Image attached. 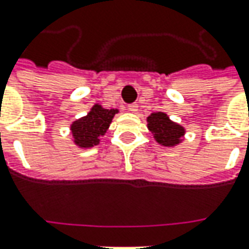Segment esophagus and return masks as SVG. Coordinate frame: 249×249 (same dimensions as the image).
<instances>
[{
  "label": "esophagus",
  "instance_id": "34e87169",
  "mask_svg": "<svg viewBox=\"0 0 249 249\" xmlns=\"http://www.w3.org/2000/svg\"><path fill=\"white\" fill-rule=\"evenodd\" d=\"M128 110L132 113H136L137 110H139V105H137V104H129V105H128Z\"/></svg>",
  "mask_w": 249,
  "mask_h": 249
}]
</instances>
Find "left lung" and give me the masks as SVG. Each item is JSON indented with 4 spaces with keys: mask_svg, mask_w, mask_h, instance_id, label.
<instances>
[{
    "mask_svg": "<svg viewBox=\"0 0 249 249\" xmlns=\"http://www.w3.org/2000/svg\"><path fill=\"white\" fill-rule=\"evenodd\" d=\"M148 129L152 132L155 140L164 147H174L182 142L185 136V128L170 120L166 113H152L147 119Z\"/></svg>",
    "mask_w": 249,
    "mask_h": 249,
    "instance_id": "8db88e82",
    "label": "left lung"
}]
</instances>
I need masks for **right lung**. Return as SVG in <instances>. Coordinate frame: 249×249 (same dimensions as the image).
<instances>
[{"label":"right lung","mask_w":249,"mask_h":249,"mask_svg":"<svg viewBox=\"0 0 249 249\" xmlns=\"http://www.w3.org/2000/svg\"><path fill=\"white\" fill-rule=\"evenodd\" d=\"M117 109H105L98 104L90 112L71 124V135L79 148H90L100 144V139L107 133Z\"/></svg>","instance_id":"add662e5"}]
</instances>
